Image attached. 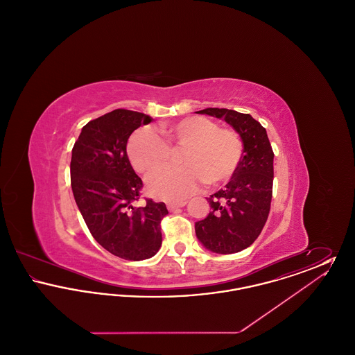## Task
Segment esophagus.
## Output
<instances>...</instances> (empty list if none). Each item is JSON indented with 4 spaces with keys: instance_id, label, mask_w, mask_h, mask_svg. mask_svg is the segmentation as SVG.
<instances>
[{
    "instance_id": "34e87169",
    "label": "esophagus",
    "mask_w": 355,
    "mask_h": 355,
    "mask_svg": "<svg viewBox=\"0 0 355 355\" xmlns=\"http://www.w3.org/2000/svg\"><path fill=\"white\" fill-rule=\"evenodd\" d=\"M186 201H170V202L166 203V206H168V209H169L170 211H173V210H175V209H178V207H182V206H185Z\"/></svg>"
}]
</instances>
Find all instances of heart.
<instances>
[{
  "mask_svg": "<svg viewBox=\"0 0 355 355\" xmlns=\"http://www.w3.org/2000/svg\"><path fill=\"white\" fill-rule=\"evenodd\" d=\"M165 139L149 126L130 135L128 155L137 171L150 173L166 164L170 148H185L180 157L184 166H166L148 178V190L154 197L180 200L196 193L206 181L220 185L236 173L243 142L232 128H220L213 119L193 116L164 126Z\"/></svg>",
  "mask_w": 355,
  "mask_h": 355,
  "instance_id": "heart-1",
  "label": "heart"
}]
</instances>
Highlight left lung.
Instances as JSON below:
<instances>
[{
    "instance_id": "left-lung-1",
    "label": "left lung",
    "mask_w": 355,
    "mask_h": 355,
    "mask_svg": "<svg viewBox=\"0 0 355 355\" xmlns=\"http://www.w3.org/2000/svg\"><path fill=\"white\" fill-rule=\"evenodd\" d=\"M198 114L225 119L243 142V153L234 175L207 200L211 211L196 222V234L203 246L218 254L238 253L261 234L270 211L274 153L266 129L250 114L207 107Z\"/></svg>"
}]
</instances>
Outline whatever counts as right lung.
I'll use <instances>...</instances> for the list:
<instances>
[{
	"instance_id": "obj_1",
	"label": "right lung",
	"mask_w": 355,
	"mask_h": 355,
	"mask_svg": "<svg viewBox=\"0 0 355 355\" xmlns=\"http://www.w3.org/2000/svg\"><path fill=\"white\" fill-rule=\"evenodd\" d=\"M144 113L116 109L87 122L71 150L70 181L76 203L93 238L109 253L128 261L152 258L162 243L164 202L139 200L142 180L130 165L126 145Z\"/></svg>"
}]
</instances>
